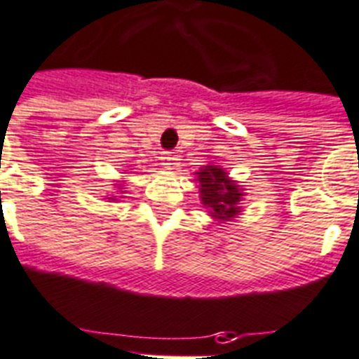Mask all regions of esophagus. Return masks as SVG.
<instances>
[{"instance_id": "esophagus-1", "label": "esophagus", "mask_w": 359, "mask_h": 359, "mask_svg": "<svg viewBox=\"0 0 359 359\" xmlns=\"http://www.w3.org/2000/svg\"><path fill=\"white\" fill-rule=\"evenodd\" d=\"M161 161H163V167L165 168L172 167V161H174L172 152H163V156H161Z\"/></svg>"}]
</instances>
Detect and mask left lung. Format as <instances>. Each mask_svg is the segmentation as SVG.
Masks as SVG:
<instances>
[{"instance_id":"obj_1","label":"left lung","mask_w":359,"mask_h":359,"mask_svg":"<svg viewBox=\"0 0 359 359\" xmlns=\"http://www.w3.org/2000/svg\"><path fill=\"white\" fill-rule=\"evenodd\" d=\"M200 180L201 201L209 209L210 216L217 219H229L240 212L241 194L234 182L226 180V174L216 165H209L203 168V172H198Z\"/></svg>"}]
</instances>
